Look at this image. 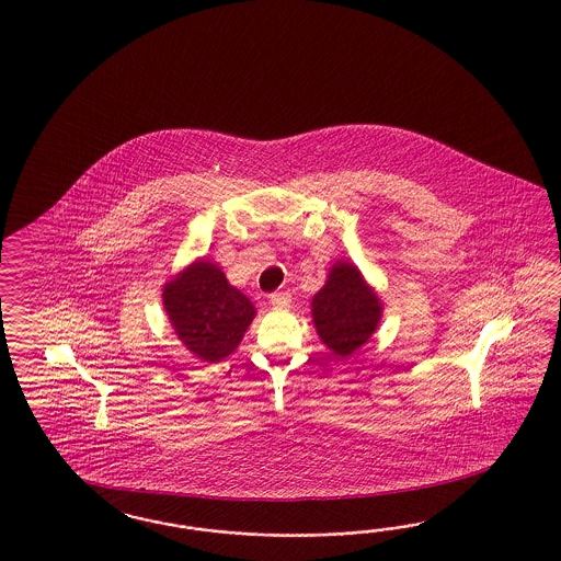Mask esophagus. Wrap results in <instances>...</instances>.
I'll use <instances>...</instances> for the list:
<instances>
[{
    "mask_svg": "<svg viewBox=\"0 0 561 561\" xmlns=\"http://www.w3.org/2000/svg\"><path fill=\"white\" fill-rule=\"evenodd\" d=\"M291 302V294L289 291H273L270 296V305L273 308H286Z\"/></svg>",
    "mask_w": 561,
    "mask_h": 561,
    "instance_id": "1",
    "label": "esophagus"
}]
</instances>
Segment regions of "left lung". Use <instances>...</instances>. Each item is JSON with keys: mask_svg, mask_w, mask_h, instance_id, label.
I'll return each instance as SVG.
<instances>
[{"mask_svg": "<svg viewBox=\"0 0 561 561\" xmlns=\"http://www.w3.org/2000/svg\"><path fill=\"white\" fill-rule=\"evenodd\" d=\"M382 317L380 298L356 265L337 261L312 298V321L324 345L345 357L373 337Z\"/></svg>", "mask_w": 561, "mask_h": 561, "instance_id": "obj_1", "label": "left lung"}]
</instances>
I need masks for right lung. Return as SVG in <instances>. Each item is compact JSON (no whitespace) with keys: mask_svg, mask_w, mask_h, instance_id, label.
I'll use <instances>...</instances> for the list:
<instances>
[{"mask_svg":"<svg viewBox=\"0 0 561 561\" xmlns=\"http://www.w3.org/2000/svg\"><path fill=\"white\" fill-rule=\"evenodd\" d=\"M162 302L179 340L209 364L230 356L255 319L253 302L205 259L191 263L164 286Z\"/></svg>","mask_w":561,"mask_h":561,"instance_id":"right-lung-1","label":"right lung"}]
</instances>
